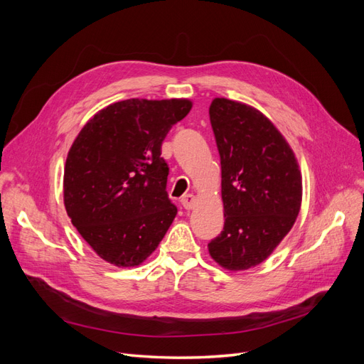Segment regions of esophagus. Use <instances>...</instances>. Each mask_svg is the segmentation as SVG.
I'll return each instance as SVG.
<instances>
[{
    "mask_svg": "<svg viewBox=\"0 0 364 364\" xmlns=\"http://www.w3.org/2000/svg\"><path fill=\"white\" fill-rule=\"evenodd\" d=\"M181 203H182V206L185 209H193L196 206V203H197V197L193 196V194H186V196H183L182 199H181Z\"/></svg>",
    "mask_w": 364,
    "mask_h": 364,
    "instance_id": "1",
    "label": "esophagus"
}]
</instances>
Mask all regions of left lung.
Masks as SVG:
<instances>
[{
	"label": "left lung",
	"instance_id": "1",
	"mask_svg": "<svg viewBox=\"0 0 364 364\" xmlns=\"http://www.w3.org/2000/svg\"><path fill=\"white\" fill-rule=\"evenodd\" d=\"M209 118L222 164L225 228L208 245L230 272L266 261L290 232L302 203V173L287 139L250 105L217 97Z\"/></svg>",
	"mask_w": 364,
	"mask_h": 364
}]
</instances>
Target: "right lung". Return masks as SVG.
I'll list each match as a JSON object with an SVG mask.
<instances>
[{
  "label": "right lung",
  "mask_w": 364,
  "mask_h": 364,
  "mask_svg": "<svg viewBox=\"0 0 364 364\" xmlns=\"http://www.w3.org/2000/svg\"><path fill=\"white\" fill-rule=\"evenodd\" d=\"M188 98H129L87 119L68 151L63 203L98 257L117 267L144 262L178 214L168 200L162 141L188 115Z\"/></svg>",
  "instance_id": "obj_1"
}]
</instances>
